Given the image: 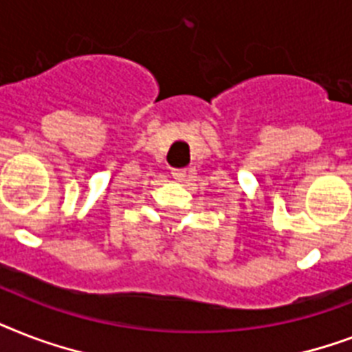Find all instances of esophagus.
<instances>
[{
	"label": "esophagus",
	"mask_w": 352,
	"mask_h": 352,
	"mask_svg": "<svg viewBox=\"0 0 352 352\" xmlns=\"http://www.w3.org/2000/svg\"><path fill=\"white\" fill-rule=\"evenodd\" d=\"M188 177V171L186 170H173V179L177 182H184Z\"/></svg>",
	"instance_id": "esophagus-1"
}]
</instances>
